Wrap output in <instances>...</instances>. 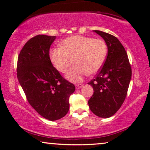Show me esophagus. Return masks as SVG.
Segmentation results:
<instances>
[{"instance_id":"obj_1","label":"esophagus","mask_w":150,"mask_h":150,"mask_svg":"<svg viewBox=\"0 0 150 150\" xmlns=\"http://www.w3.org/2000/svg\"><path fill=\"white\" fill-rule=\"evenodd\" d=\"M83 85H82V84H79V85H76V89H79L80 88H81L83 87Z\"/></svg>"}]
</instances>
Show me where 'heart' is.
<instances>
[{"mask_svg":"<svg viewBox=\"0 0 150 150\" xmlns=\"http://www.w3.org/2000/svg\"><path fill=\"white\" fill-rule=\"evenodd\" d=\"M61 48L50 52L52 65L59 71L66 73L73 63L75 65L66 78L73 83L83 81L86 76L95 74L102 68L108 54L107 45L101 39L74 35L65 39Z\"/></svg>","mask_w":150,"mask_h":150,"instance_id":"b5f03b06","label":"heart"}]
</instances>
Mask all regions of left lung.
I'll return each mask as SVG.
<instances>
[{
  "mask_svg": "<svg viewBox=\"0 0 150 150\" xmlns=\"http://www.w3.org/2000/svg\"><path fill=\"white\" fill-rule=\"evenodd\" d=\"M93 31L105 41L108 54L95 79L88 83L94 91L88 104L96 115L108 118L113 115L124 103L132 69L126 50L116 37L100 30Z\"/></svg>",
  "mask_w": 150,
  "mask_h": 150,
  "instance_id": "8db88e82",
  "label": "left lung"
}]
</instances>
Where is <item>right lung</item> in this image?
Returning <instances> with one entry per match:
<instances>
[{"mask_svg": "<svg viewBox=\"0 0 150 150\" xmlns=\"http://www.w3.org/2000/svg\"><path fill=\"white\" fill-rule=\"evenodd\" d=\"M55 36L38 35L26 43L18 58L17 77L33 108L50 121L62 118L69 108L75 86L61 76L49 51Z\"/></svg>", "mask_w": 150, "mask_h": 150, "instance_id": "obj_1", "label": "right lung"}]
</instances>
